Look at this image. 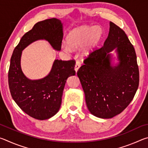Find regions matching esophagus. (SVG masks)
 <instances>
[{
  "label": "esophagus",
  "instance_id": "esophagus-1",
  "mask_svg": "<svg viewBox=\"0 0 148 148\" xmlns=\"http://www.w3.org/2000/svg\"><path fill=\"white\" fill-rule=\"evenodd\" d=\"M80 66H81V62H80L79 61H76V65H75V68H74V70H75V71H76V72H77L78 69L80 68Z\"/></svg>",
  "mask_w": 148,
  "mask_h": 148
}]
</instances>
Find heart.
<instances>
[{
	"label": "heart",
	"mask_w": 148,
	"mask_h": 148,
	"mask_svg": "<svg viewBox=\"0 0 148 148\" xmlns=\"http://www.w3.org/2000/svg\"><path fill=\"white\" fill-rule=\"evenodd\" d=\"M102 36V29L97 26H82L71 31L67 37V43L62 48L66 52L82 49V56L87 57L96 48Z\"/></svg>",
	"instance_id": "heart-1"
}]
</instances>
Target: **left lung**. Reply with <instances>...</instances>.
<instances>
[{"label":"left lung","mask_w":148,"mask_h":148,"mask_svg":"<svg viewBox=\"0 0 148 148\" xmlns=\"http://www.w3.org/2000/svg\"><path fill=\"white\" fill-rule=\"evenodd\" d=\"M115 49L120 62L113 67L109 52ZM84 62L77 75L89 111L103 119L119 114L131 103L139 85L136 52L124 31L110 21L103 46L92 51Z\"/></svg>","instance_id":"obj_1"}]
</instances>
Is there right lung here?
Here are the masks:
<instances>
[{
    "instance_id": "1",
    "label": "right lung",
    "mask_w": 148,
    "mask_h": 148,
    "mask_svg": "<svg viewBox=\"0 0 148 148\" xmlns=\"http://www.w3.org/2000/svg\"><path fill=\"white\" fill-rule=\"evenodd\" d=\"M63 31L59 19L51 18L38 22L26 32L15 47L8 71V85L14 101L29 116L39 120L53 117L61 107L66 79L74 76V60L56 59L51 71L44 78H27L21 68L22 51L30 44L46 40L57 51L61 49Z\"/></svg>"
}]
</instances>
